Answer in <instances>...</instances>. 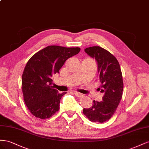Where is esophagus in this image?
<instances>
[{
    "label": "esophagus",
    "instance_id": "obj_1",
    "mask_svg": "<svg viewBox=\"0 0 149 149\" xmlns=\"http://www.w3.org/2000/svg\"><path fill=\"white\" fill-rule=\"evenodd\" d=\"M74 92V94L77 97H81L83 96V95L82 94V93H80L79 92Z\"/></svg>",
    "mask_w": 149,
    "mask_h": 149
}]
</instances>
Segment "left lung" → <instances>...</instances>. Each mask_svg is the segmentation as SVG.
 <instances>
[{
  "label": "left lung",
  "mask_w": 149,
  "mask_h": 149,
  "mask_svg": "<svg viewBox=\"0 0 149 149\" xmlns=\"http://www.w3.org/2000/svg\"><path fill=\"white\" fill-rule=\"evenodd\" d=\"M84 50L97 61L101 83L99 89L104 96L102 101L93 100L92 107L84 109L83 113L92 122L103 123L113 116L122 99L124 83L120 67L112 54L99 46Z\"/></svg>",
  "instance_id": "1"
}]
</instances>
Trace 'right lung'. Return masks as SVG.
<instances>
[{"mask_svg": "<svg viewBox=\"0 0 149 149\" xmlns=\"http://www.w3.org/2000/svg\"><path fill=\"white\" fill-rule=\"evenodd\" d=\"M80 50L79 47L50 45L29 59L22 74V88L25 105L33 116L49 118L60 109L61 99L66 92L59 93L54 88L52 76Z\"/></svg>", "mask_w": 149, "mask_h": 149, "instance_id": "add662e5", "label": "right lung"}]
</instances>
